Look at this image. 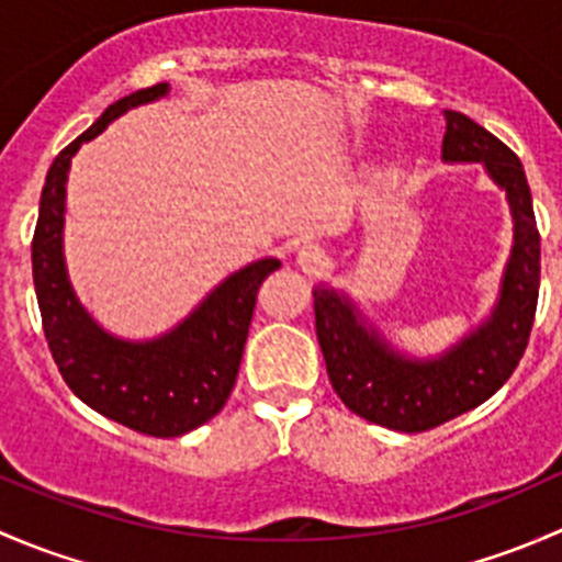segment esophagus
Instances as JSON below:
<instances>
[{
    "mask_svg": "<svg viewBox=\"0 0 562 562\" xmlns=\"http://www.w3.org/2000/svg\"><path fill=\"white\" fill-rule=\"evenodd\" d=\"M296 263L302 266V271H307V274H317V271L326 266V252H323L317 245H304L302 249H299Z\"/></svg>",
    "mask_w": 562,
    "mask_h": 562,
    "instance_id": "esophagus-1",
    "label": "esophagus"
}]
</instances>
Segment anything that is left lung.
Returning a JSON list of instances; mask_svg holds the SVG:
<instances>
[{
    "instance_id": "left-lung-1",
    "label": "left lung",
    "mask_w": 562,
    "mask_h": 562,
    "mask_svg": "<svg viewBox=\"0 0 562 562\" xmlns=\"http://www.w3.org/2000/svg\"><path fill=\"white\" fill-rule=\"evenodd\" d=\"M443 116V160L484 162L512 206L514 247L492 315L438 359H411L367 328L345 293L328 285L313 291L317 342L334 391L356 416L396 432L440 427L479 407L512 378L530 339L541 282V236L522 162L464 113Z\"/></svg>"
}]
</instances>
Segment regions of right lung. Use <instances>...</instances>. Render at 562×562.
Masks as SVG:
<instances>
[{"label": "right lung", "instance_id": "obj_1", "mask_svg": "<svg viewBox=\"0 0 562 562\" xmlns=\"http://www.w3.org/2000/svg\"><path fill=\"white\" fill-rule=\"evenodd\" d=\"M166 94L168 83H155L116 100L87 133L56 155L45 176L32 239V277L43 331L65 383L100 416L151 438H179L223 411L239 375L258 288L280 269L277 258L245 266L220 282L190 317L149 342L113 337L81 307L61 255L70 160L83 140L103 133L124 111Z\"/></svg>", "mask_w": 562, "mask_h": 562}]
</instances>
